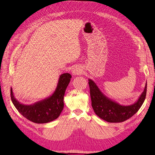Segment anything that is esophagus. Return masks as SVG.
<instances>
[{
  "mask_svg": "<svg viewBox=\"0 0 155 155\" xmlns=\"http://www.w3.org/2000/svg\"><path fill=\"white\" fill-rule=\"evenodd\" d=\"M72 74L74 75H75V76H77V75H80L82 74V70L79 67H76L72 70Z\"/></svg>",
  "mask_w": 155,
  "mask_h": 155,
  "instance_id": "1",
  "label": "esophagus"
}]
</instances>
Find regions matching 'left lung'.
Listing matches in <instances>:
<instances>
[{"instance_id": "8db88e82", "label": "left lung", "mask_w": 155, "mask_h": 155, "mask_svg": "<svg viewBox=\"0 0 155 155\" xmlns=\"http://www.w3.org/2000/svg\"><path fill=\"white\" fill-rule=\"evenodd\" d=\"M92 107L96 115L108 123H121L134 115L143 104L147 93V82L143 93L131 105H121L104 94L94 81L89 79Z\"/></svg>"}]
</instances>
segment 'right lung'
<instances>
[{"mask_svg": "<svg viewBox=\"0 0 155 155\" xmlns=\"http://www.w3.org/2000/svg\"><path fill=\"white\" fill-rule=\"evenodd\" d=\"M72 76L68 73L61 74L58 79L55 91L40 101L31 105L19 102L14 97L11 87L12 103L24 117L35 123H47L57 119L64 108V96Z\"/></svg>", "mask_w": 155, "mask_h": 155, "instance_id": "add662e5", "label": "right lung"}]
</instances>
